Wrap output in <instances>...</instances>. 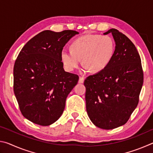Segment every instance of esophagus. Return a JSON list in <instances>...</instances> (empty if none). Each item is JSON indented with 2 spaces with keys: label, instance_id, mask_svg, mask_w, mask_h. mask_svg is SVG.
<instances>
[{
  "label": "esophagus",
  "instance_id": "34e87169",
  "mask_svg": "<svg viewBox=\"0 0 153 153\" xmlns=\"http://www.w3.org/2000/svg\"><path fill=\"white\" fill-rule=\"evenodd\" d=\"M84 77H79V81H78L79 84H82V83H84Z\"/></svg>",
  "mask_w": 153,
  "mask_h": 153
}]
</instances>
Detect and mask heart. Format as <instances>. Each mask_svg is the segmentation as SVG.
I'll return each instance as SVG.
<instances>
[{
	"label": "heart",
	"instance_id": "1",
	"mask_svg": "<svg viewBox=\"0 0 153 153\" xmlns=\"http://www.w3.org/2000/svg\"><path fill=\"white\" fill-rule=\"evenodd\" d=\"M115 49V42L110 36L88 34L74 40L71 50L63 49L61 58L67 71H73L78 67L82 59L84 71L90 69L97 73L109 64Z\"/></svg>",
	"mask_w": 153,
	"mask_h": 153
}]
</instances>
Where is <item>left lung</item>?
Instances as JSON below:
<instances>
[{
  "mask_svg": "<svg viewBox=\"0 0 153 153\" xmlns=\"http://www.w3.org/2000/svg\"><path fill=\"white\" fill-rule=\"evenodd\" d=\"M115 53L102 71L85 79L86 107L90 120L104 129L125 124L135 110L143 84L141 59L136 46L126 35L110 29Z\"/></svg>",
  "mask_w": 153,
  "mask_h": 153,
  "instance_id": "left-lung-1",
  "label": "left lung"
}]
</instances>
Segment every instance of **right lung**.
Returning <instances> with one entry per match:
<instances>
[{
    "mask_svg": "<svg viewBox=\"0 0 153 153\" xmlns=\"http://www.w3.org/2000/svg\"><path fill=\"white\" fill-rule=\"evenodd\" d=\"M78 33L74 30L43 31L25 44L15 61V97L22 115L33 123L50 126L63 113L66 98L79 77L64 70L61 53Z\"/></svg>",
    "mask_w": 153,
    "mask_h": 153,
    "instance_id": "add662e5",
    "label": "right lung"
}]
</instances>
